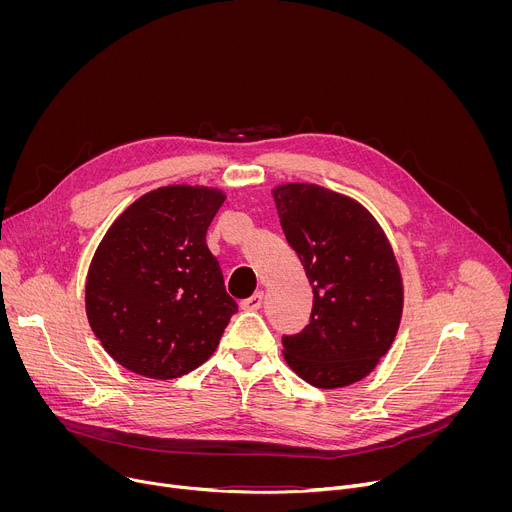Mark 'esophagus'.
Instances as JSON below:
<instances>
[{
    "label": "esophagus",
    "mask_w": 512,
    "mask_h": 512,
    "mask_svg": "<svg viewBox=\"0 0 512 512\" xmlns=\"http://www.w3.org/2000/svg\"><path fill=\"white\" fill-rule=\"evenodd\" d=\"M261 304H263V291H255V294H253L251 298H247V300L241 302V308L247 310V312H255V310L261 308Z\"/></svg>",
    "instance_id": "obj_1"
}]
</instances>
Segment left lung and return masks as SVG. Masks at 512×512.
Segmentation results:
<instances>
[{
	"instance_id": "obj_1",
	"label": "left lung",
	"mask_w": 512,
	"mask_h": 512,
	"mask_svg": "<svg viewBox=\"0 0 512 512\" xmlns=\"http://www.w3.org/2000/svg\"><path fill=\"white\" fill-rule=\"evenodd\" d=\"M283 235L306 269L308 326L283 336L285 360L320 389L367 377L395 340L403 285L393 249L371 212L316 184L273 190Z\"/></svg>"
}]
</instances>
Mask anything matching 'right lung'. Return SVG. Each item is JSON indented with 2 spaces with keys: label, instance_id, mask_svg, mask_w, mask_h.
<instances>
[{
  "label": "right lung",
  "instance_id": "right-lung-1",
  "mask_svg": "<svg viewBox=\"0 0 512 512\" xmlns=\"http://www.w3.org/2000/svg\"><path fill=\"white\" fill-rule=\"evenodd\" d=\"M225 194L164 186L135 200L103 237L87 275V316L125 369L176 379L216 350L239 310L206 231Z\"/></svg>",
  "mask_w": 512,
  "mask_h": 512
}]
</instances>
